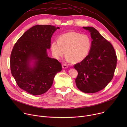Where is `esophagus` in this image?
<instances>
[{
	"label": "esophagus",
	"mask_w": 127,
	"mask_h": 127,
	"mask_svg": "<svg viewBox=\"0 0 127 127\" xmlns=\"http://www.w3.org/2000/svg\"><path fill=\"white\" fill-rule=\"evenodd\" d=\"M68 67V66L67 65V64H63L62 65V68H64V69H66V68H67Z\"/></svg>",
	"instance_id": "esophagus-1"
}]
</instances>
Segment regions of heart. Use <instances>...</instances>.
Here are the masks:
<instances>
[{
    "mask_svg": "<svg viewBox=\"0 0 127 127\" xmlns=\"http://www.w3.org/2000/svg\"><path fill=\"white\" fill-rule=\"evenodd\" d=\"M91 46L92 40L88 35L70 32L61 35L58 41H53L51 49L56 59H60L65 53L67 61L77 63L87 57Z\"/></svg>",
    "mask_w": 127,
    "mask_h": 127,
    "instance_id": "obj_1",
    "label": "heart"
}]
</instances>
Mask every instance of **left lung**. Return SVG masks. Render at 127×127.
Masks as SVG:
<instances>
[{
	"label": "left lung",
	"instance_id": "left-lung-1",
	"mask_svg": "<svg viewBox=\"0 0 127 127\" xmlns=\"http://www.w3.org/2000/svg\"><path fill=\"white\" fill-rule=\"evenodd\" d=\"M83 28L90 32L93 41L87 57L74 65L78 72L75 82L81 92L95 93L105 88L112 80L117 57L111 43L95 28L89 27Z\"/></svg>",
	"mask_w": 127,
	"mask_h": 127
}]
</instances>
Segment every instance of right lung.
<instances>
[{"instance_id":"obj_1","label":"right lung","mask_w":127,"mask_h":127,"mask_svg":"<svg viewBox=\"0 0 127 127\" xmlns=\"http://www.w3.org/2000/svg\"><path fill=\"white\" fill-rule=\"evenodd\" d=\"M59 29L51 25L34 26L14 45L10 59L11 74L19 87L30 94L37 95L47 92L55 75L62 70L61 64L49 57L47 53L53 33Z\"/></svg>"}]
</instances>
